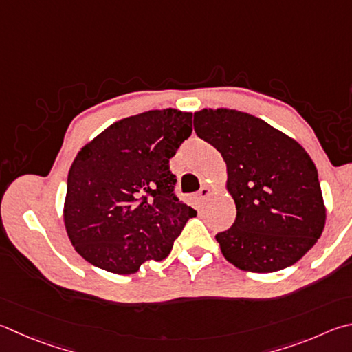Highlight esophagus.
Segmentation results:
<instances>
[{
	"instance_id": "obj_1",
	"label": "esophagus",
	"mask_w": 352,
	"mask_h": 352,
	"mask_svg": "<svg viewBox=\"0 0 352 352\" xmlns=\"http://www.w3.org/2000/svg\"><path fill=\"white\" fill-rule=\"evenodd\" d=\"M210 194V190H209V188L208 186H201L200 188V190H198V197H200V198H206L208 195Z\"/></svg>"
}]
</instances>
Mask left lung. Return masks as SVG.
<instances>
[{
  "label": "left lung",
  "mask_w": 352,
  "mask_h": 352,
  "mask_svg": "<svg viewBox=\"0 0 352 352\" xmlns=\"http://www.w3.org/2000/svg\"><path fill=\"white\" fill-rule=\"evenodd\" d=\"M194 129L225 158L237 217L215 235L240 270L274 272L320 239L324 204L314 162L296 140L263 120L229 109L194 113Z\"/></svg>",
  "instance_id": "left-lung-1"
}]
</instances>
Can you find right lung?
<instances>
[{"label":"right lung","instance_id":"add662e5","mask_svg":"<svg viewBox=\"0 0 352 352\" xmlns=\"http://www.w3.org/2000/svg\"><path fill=\"white\" fill-rule=\"evenodd\" d=\"M192 133V113L149 111L120 120L70 166L65 223L82 258L133 274L163 260L197 210L175 194L169 160Z\"/></svg>","mask_w":352,"mask_h":352}]
</instances>
